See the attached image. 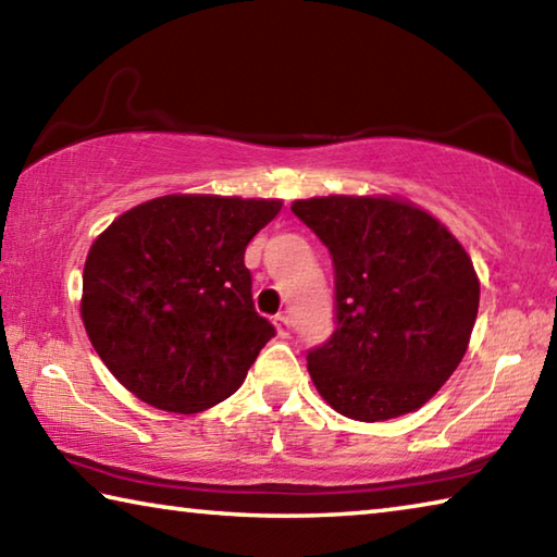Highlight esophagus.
Segmentation results:
<instances>
[{
  "instance_id": "obj_1",
  "label": "esophagus",
  "mask_w": 557,
  "mask_h": 557,
  "mask_svg": "<svg viewBox=\"0 0 557 557\" xmlns=\"http://www.w3.org/2000/svg\"><path fill=\"white\" fill-rule=\"evenodd\" d=\"M275 329H277V336H280V338H287V336H289V329H292L289 317L277 314V317H275Z\"/></svg>"
}]
</instances>
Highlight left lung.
Listing matches in <instances>:
<instances>
[{
  "instance_id": "8db88e82",
  "label": "left lung",
  "mask_w": 557,
  "mask_h": 557,
  "mask_svg": "<svg viewBox=\"0 0 557 557\" xmlns=\"http://www.w3.org/2000/svg\"><path fill=\"white\" fill-rule=\"evenodd\" d=\"M334 262V332L307 369L336 412L379 422L418 410L467 351L474 265L437 219L388 196L292 203Z\"/></svg>"
}]
</instances>
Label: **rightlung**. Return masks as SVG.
<instances>
[{"mask_svg": "<svg viewBox=\"0 0 557 557\" xmlns=\"http://www.w3.org/2000/svg\"><path fill=\"white\" fill-rule=\"evenodd\" d=\"M282 201L162 196L98 235L81 317L110 373L154 408L199 412L240 388L275 336L252 305L245 248Z\"/></svg>", "mask_w": 557, "mask_h": 557, "instance_id": "right-lung-1", "label": "right lung"}]
</instances>
